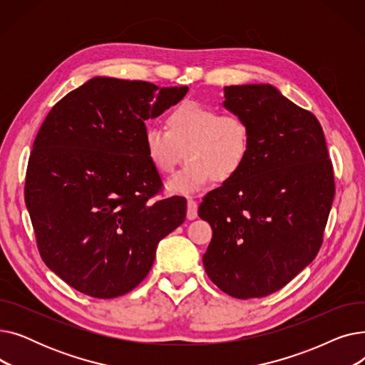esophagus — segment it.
<instances>
[{"label":"esophagus","instance_id":"34e87169","mask_svg":"<svg viewBox=\"0 0 365 365\" xmlns=\"http://www.w3.org/2000/svg\"><path fill=\"white\" fill-rule=\"evenodd\" d=\"M198 216V204L194 200H187V212H186V217L189 220H194Z\"/></svg>","mask_w":365,"mask_h":365}]
</instances>
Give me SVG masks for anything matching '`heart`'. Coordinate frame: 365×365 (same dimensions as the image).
Returning <instances> with one entry per match:
<instances>
[{"mask_svg": "<svg viewBox=\"0 0 365 365\" xmlns=\"http://www.w3.org/2000/svg\"><path fill=\"white\" fill-rule=\"evenodd\" d=\"M165 128L148 127L143 146L153 168L164 176L187 160L168 182L171 192L192 194L212 179L231 182L250 158L252 127L238 113H220L213 106L186 101L167 113Z\"/></svg>", "mask_w": 365, "mask_h": 365, "instance_id": "b5f03b06", "label": "heart"}]
</instances>
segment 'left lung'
<instances>
[{"instance_id": "8db88e82", "label": "left lung", "mask_w": 365, "mask_h": 365, "mask_svg": "<svg viewBox=\"0 0 365 365\" xmlns=\"http://www.w3.org/2000/svg\"><path fill=\"white\" fill-rule=\"evenodd\" d=\"M223 106L252 127L240 175L198 210L213 229L202 256L208 278L237 299L278 292L319 252L334 198L322 127L271 84L223 88Z\"/></svg>"}]
</instances>
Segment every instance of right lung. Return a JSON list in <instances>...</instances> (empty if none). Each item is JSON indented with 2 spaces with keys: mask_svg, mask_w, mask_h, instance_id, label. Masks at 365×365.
Listing matches in <instances>:
<instances>
[{
  "mask_svg": "<svg viewBox=\"0 0 365 365\" xmlns=\"http://www.w3.org/2000/svg\"><path fill=\"white\" fill-rule=\"evenodd\" d=\"M187 87L94 76L48 112L29 157L25 202L44 263L87 296L112 299L149 274L186 200L152 201L161 178L146 157L145 121Z\"/></svg>",
  "mask_w": 365,
  "mask_h": 365,
  "instance_id": "obj_1",
  "label": "right lung"
}]
</instances>
